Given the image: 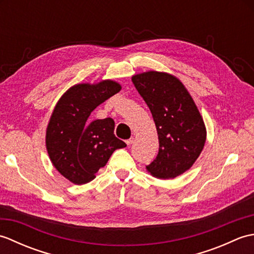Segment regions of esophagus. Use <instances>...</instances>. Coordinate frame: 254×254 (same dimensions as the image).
Returning a JSON list of instances; mask_svg holds the SVG:
<instances>
[{
    "label": "esophagus",
    "instance_id": "1",
    "mask_svg": "<svg viewBox=\"0 0 254 254\" xmlns=\"http://www.w3.org/2000/svg\"><path fill=\"white\" fill-rule=\"evenodd\" d=\"M134 142V138L133 137H131V138H128V139H127V141H126V143H127V146H130V145L132 144Z\"/></svg>",
    "mask_w": 254,
    "mask_h": 254
}]
</instances>
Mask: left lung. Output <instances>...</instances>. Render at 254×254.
<instances>
[{"mask_svg": "<svg viewBox=\"0 0 254 254\" xmlns=\"http://www.w3.org/2000/svg\"><path fill=\"white\" fill-rule=\"evenodd\" d=\"M132 82L146 102L157 128L159 150L146 166L158 179H174L190 169L206 141V128L191 95L168 73L149 71Z\"/></svg>", "mask_w": 254, "mask_h": 254, "instance_id": "1", "label": "left lung"}]
</instances>
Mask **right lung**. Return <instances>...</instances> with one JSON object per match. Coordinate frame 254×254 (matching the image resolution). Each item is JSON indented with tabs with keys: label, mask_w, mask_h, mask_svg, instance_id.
<instances>
[{
	"label": "right lung",
	"mask_w": 254,
	"mask_h": 254,
	"mask_svg": "<svg viewBox=\"0 0 254 254\" xmlns=\"http://www.w3.org/2000/svg\"><path fill=\"white\" fill-rule=\"evenodd\" d=\"M121 90L113 80L77 84L61 97L47 127L46 145L53 166L75 185L95 179L110 156L127 144L113 134L111 118L88 121L90 113Z\"/></svg>",
	"instance_id": "obj_1"
}]
</instances>
